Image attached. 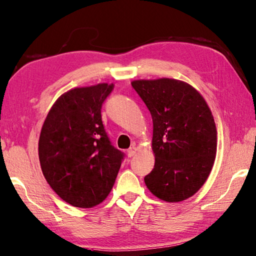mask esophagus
<instances>
[{
  "mask_svg": "<svg viewBox=\"0 0 256 256\" xmlns=\"http://www.w3.org/2000/svg\"><path fill=\"white\" fill-rule=\"evenodd\" d=\"M136 153H137V147H136L135 145H132V146L130 147V148H129V150H127L128 158H132V156L136 155Z\"/></svg>",
  "mask_w": 256,
  "mask_h": 256,
  "instance_id": "34e87169",
  "label": "esophagus"
}]
</instances>
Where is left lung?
Wrapping results in <instances>:
<instances>
[{
    "label": "left lung",
    "instance_id": "obj_1",
    "mask_svg": "<svg viewBox=\"0 0 256 256\" xmlns=\"http://www.w3.org/2000/svg\"><path fill=\"white\" fill-rule=\"evenodd\" d=\"M132 88L153 119V171L145 184L158 199L180 202L200 190L217 153L212 110L199 91L174 78L136 80Z\"/></svg>",
    "mask_w": 256,
    "mask_h": 256
}]
</instances>
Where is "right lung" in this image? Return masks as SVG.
<instances>
[{
    "label": "right lung",
    "mask_w": 256,
    "mask_h": 256,
    "mask_svg": "<svg viewBox=\"0 0 256 256\" xmlns=\"http://www.w3.org/2000/svg\"><path fill=\"white\" fill-rule=\"evenodd\" d=\"M114 84L98 83L62 93L44 119L39 162L52 189L78 208H92L110 194L124 154L111 145L101 108Z\"/></svg>",
    "instance_id": "1"
}]
</instances>
